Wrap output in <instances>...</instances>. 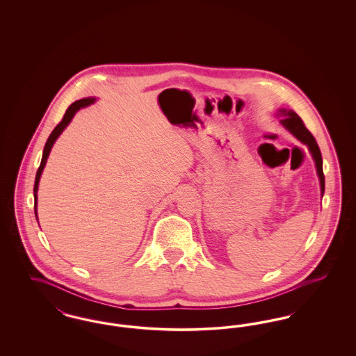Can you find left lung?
Instances as JSON below:
<instances>
[{
	"label": "left lung",
	"mask_w": 356,
	"mask_h": 356,
	"mask_svg": "<svg viewBox=\"0 0 356 356\" xmlns=\"http://www.w3.org/2000/svg\"><path fill=\"white\" fill-rule=\"evenodd\" d=\"M279 112H280V115L284 116L280 121L283 124V127L287 128L292 135L295 136L296 138H299L303 144H305L308 147L309 152L312 154V157L315 160V165H316V170H318L319 179H321L323 193L324 192V173H323L322 153H321L319 145H318L315 137L305 128L303 120L300 119L295 112L287 111V109H280Z\"/></svg>",
	"instance_id": "1"
}]
</instances>
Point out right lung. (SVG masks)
<instances>
[{
  "label": "right lung",
  "instance_id": "add662e5",
  "mask_svg": "<svg viewBox=\"0 0 356 356\" xmlns=\"http://www.w3.org/2000/svg\"><path fill=\"white\" fill-rule=\"evenodd\" d=\"M95 102V99H83V100H79V102H74L73 104H70L69 105L68 109H67V112H65V115H64V118L63 120L57 124V127L51 131V136L48 137V140H47V144H45V147H44V153H42V159H41V164H40V167H38V170H37V173H35V181H34V213H35V216H37V212H35V203H37V189H38V181H40V176H41V173H42V170H44V167H45V163H47V159H48V156H49V152H51V147H53V144H54V141H56V138L58 137V136L61 135V132L67 128V125H68L69 122H70V120L73 119V116H74V113L80 109V108H84V106H88V105H90V104H93Z\"/></svg>",
  "mask_w": 356,
  "mask_h": 356
}]
</instances>
